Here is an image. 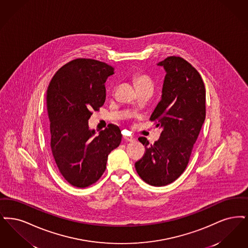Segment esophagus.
Wrapping results in <instances>:
<instances>
[{"label": "esophagus", "mask_w": 248, "mask_h": 248, "mask_svg": "<svg viewBox=\"0 0 248 248\" xmlns=\"http://www.w3.org/2000/svg\"><path fill=\"white\" fill-rule=\"evenodd\" d=\"M123 139L125 140H128V141H133L134 140V138L132 136H126V135L123 136Z\"/></svg>", "instance_id": "1"}]
</instances>
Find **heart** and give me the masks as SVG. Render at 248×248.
Masks as SVG:
<instances>
[{
    "instance_id": "heart-1",
    "label": "heart",
    "mask_w": 248,
    "mask_h": 248,
    "mask_svg": "<svg viewBox=\"0 0 248 248\" xmlns=\"http://www.w3.org/2000/svg\"><path fill=\"white\" fill-rule=\"evenodd\" d=\"M132 79H133V82H134L135 86L138 90L143 89V88H148V87L153 88L152 79L146 74L140 73V72L135 73L132 77Z\"/></svg>"
}]
</instances>
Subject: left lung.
<instances>
[{
	"instance_id": "obj_1",
	"label": "left lung",
	"mask_w": 248,
	"mask_h": 248,
	"mask_svg": "<svg viewBox=\"0 0 248 248\" xmlns=\"http://www.w3.org/2000/svg\"><path fill=\"white\" fill-rule=\"evenodd\" d=\"M164 66L162 98L151 115L160 138L153 144L139 140L145 153L135 163L140 179L153 186H165L185 170L205 119V88L198 71L180 56H168Z\"/></svg>"
}]
</instances>
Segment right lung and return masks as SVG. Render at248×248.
<instances>
[{
	"mask_svg": "<svg viewBox=\"0 0 248 248\" xmlns=\"http://www.w3.org/2000/svg\"><path fill=\"white\" fill-rule=\"evenodd\" d=\"M115 68L107 63L78 58L63 65L49 83L46 95L51 150L67 183L85 188L102 177L108 155L121 141V130L109 124L98 136L88 120L106 101L105 82Z\"/></svg>",
	"mask_w": 248,
	"mask_h": 248,
	"instance_id": "1",
	"label": "right lung"
}]
</instances>
